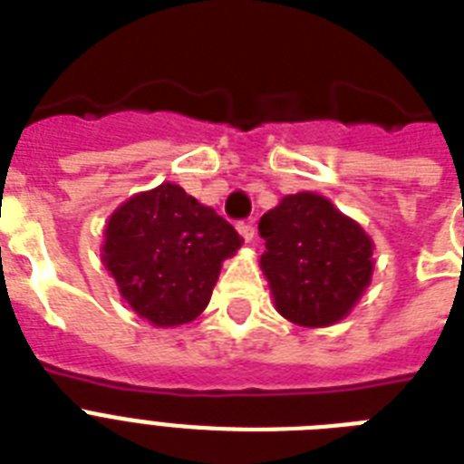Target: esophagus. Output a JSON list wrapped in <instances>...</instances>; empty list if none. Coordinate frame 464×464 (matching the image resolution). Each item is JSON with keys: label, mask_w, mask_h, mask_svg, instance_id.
I'll list each match as a JSON object with an SVG mask.
<instances>
[{"label": "esophagus", "mask_w": 464, "mask_h": 464, "mask_svg": "<svg viewBox=\"0 0 464 464\" xmlns=\"http://www.w3.org/2000/svg\"><path fill=\"white\" fill-rule=\"evenodd\" d=\"M236 228H238L240 238L246 240V243H250V240L255 238V228H253V224H238V226H236Z\"/></svg>", "instance_id": "34e87169"}]
</instances>
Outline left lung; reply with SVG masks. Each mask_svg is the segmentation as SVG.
I'll list each match as a JSON object with an SVG mask.
<instances>
[{
	"label": "left lung",
	"instance_id": "obj_1",
	"mask_svg": "<svg viewBox=\"0 0 464 464\" xmlns=\"http://www.w3.org/2000/svg\"><path fill=\"white\" fill-rule=\"evenodd\" d=\"M260 257L276 313L301 327L344 320L373 279V238L317 192L286 195L260 218Z\"/></svg>",
	"mask_w": 464,
	"mask_h": 464
}]
</instances>
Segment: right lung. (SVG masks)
<instances>
[{"label": "right lung", "mask_w": 464, "mask_h": 464, "mask_svg": "<svg viewBox=\"0 0 464 464\" xmlns=\"http://www.w3.org/2000/svg\"><path fill=\"white\" fill-rule=\"evenodd\" d=\"M240 236L224 217L180 185L160 182L112 211L101 262L125 304L154 327H180L199 317Z\"/></svg>", "instance_id": "add662e5"}]
</instances>
